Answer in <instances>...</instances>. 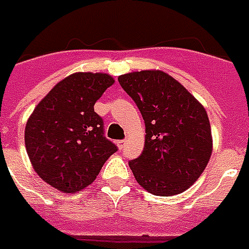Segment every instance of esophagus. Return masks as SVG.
<instances>
[{
	"label": "esophagus",
	"instance_id": "34e87169",
	"mask_svg": "<svg viewBox=\"0 0 249 249\" xmlns=\"http://www.w3.org/2000/svg\"><path fill=\"white\" fill-rule=\"evenodd\" d=\"M116 144H118V147H119V149H123V147H124V144H126V141H124V139H121V141H118V142H116Z\"/></svg>",
	"mask_w": 249,
	"mask_h": 249
}]
</instances>
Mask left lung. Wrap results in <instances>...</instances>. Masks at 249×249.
<instances>
[{"mask_svg": "<svg viewBox=\"0 0 249 249\" xmlns=\"http://www.w3.org/2000/svg\"><path fill=\"white\" fill-rule=\"evenodd\" d=\"M146 126L142 154L128 162L138 184L156 196L182 193L197 181L212 154L205 108L162 71L131 72L118 77Z\"/></svg>", "mask_w": 249, "mask_h": 249, "instance_id": "8db88e82", "label": "left lung"}]
</instances>
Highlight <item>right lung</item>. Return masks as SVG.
<instances>
[{"mask_svg": "<svg viewBox=\"0 0 249 249\" xmlns=\"http://www.w3.org/2000/svg\"><path fill=\"white\" fill-rule=\"evenodd\" d=\"M114 79L77 72L63 79L36 106L25 127L32 166L60 192L73 193L92 184L118 147L105 137L103 119L93 105Z\"/></svg>", "mask_w": 249, "mask_h": 249, "instance_id": "add662e5", "label": "right lung"}]
</instances>
